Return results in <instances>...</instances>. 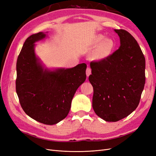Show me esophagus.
<instances>
[{"mask_svg": "<svg viewBox=\"0 0 156 156\" xmlns=\"http://www.w3.org/2000/svg\"><path fill=\"white\" fill-rule=\"evenodd\" d=\"M86 74H87V76L89 77V75L91 74V69L90 68H87V71H86Z\"/></svg>", "mask_w": 156, "mask_h": 156, "instance_id": "1", "label": "esophagus"}]
</instances>
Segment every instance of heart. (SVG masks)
Segmentation results:
<instances>
[{
  "instance_id": "heart-1",
  "label": "heart",
  "mask_w": 156,
  "mask_h": 156,
  "mask_svg": "<svg viewBox=\"0 0 156 156\" xmlns=\"http://www.w3.org/2000/svg\"><path fill=\"white\" fill-rule=\"evenodd\" d=\"M92 46L96 48L91 53L90 58L94 61H101L111 55L115 48V42L111 37L98 34L94 37Z\"/></svg>"
}]
</instances>
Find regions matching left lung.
<instances>
[{"label":"left lung","instance_id":"left-lung-1","mask_svg":"<svg viewBox=\"0 0 156 156\" xmlns=\"http://www.w3.org/2000/svg\"><path fill=\"white\" fill-rule=\"evenodd\" d=\"M114 31L120 48L107 58L92 62L88 77L94 111L107 122L119 121L133 112L145 84V58L137 41L125 30Z\"/></svg>","mask_w":156,"mask_h":156}]
</instances>
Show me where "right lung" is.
<instances>
[{
    "instance_id": "1",
    "label": "right lung",
    "mask_w": 156,
    "mask_h": 156,
    "mask_svg": "<svg viewBox=\"0 0 156 156\" xmlns=\"http://www.w3.org/2000/svg\"><path fill=\"white\" fill-rule=\"evenodd\" d=\"M46 36L38 32L23 44L16 64V92L28 116L53 125L68 115L75 92L86 80L87 64L66 69L46 68L35 53V43Z\"/></svg>"
}]
</instances>
